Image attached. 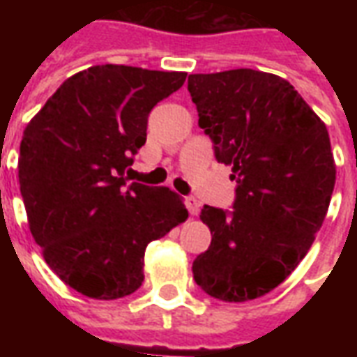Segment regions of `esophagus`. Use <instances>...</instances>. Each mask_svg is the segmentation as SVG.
<instances>
[{
  "mask_svg": "<svg viewBox=\"0 0 357 357\" xmlns=\"http://www.w3.org/2000/svg\"><path fill=\"white\" fill-rule=\"evenodd\" d=\"M185 204H187V210H189V214H191V216H197V214H199V210H201V202L197 201L195 197H187Z\"/></svg>",
  "mask_w": 357,
  "mask_h": 357,
  "instance_id": "esophagus-1",
  "label": "esophagus"
}]
</instances>
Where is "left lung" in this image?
<instances>
[{"mask_svg":"<svg viewBox=\"0 0 357 357\" xmlns=\"http://www.w3.org/2000/svg\"><path fill=\"white\" fill-rule=\"evenodd\" d=\"M187 89L237 181L231 214L202 208L212 243L195 258V283L224 302L260 298L296 269L327 216L337 179L327 126L277 74H191Z\"/></svg>","mask_w":357,"mask_h":357,"instance_id":"obj_1","label":"left lung"}]
</instances>
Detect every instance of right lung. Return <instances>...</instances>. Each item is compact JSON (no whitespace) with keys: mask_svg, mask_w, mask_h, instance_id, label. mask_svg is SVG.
<instances>
[{"mask_svg":"<svg viewBox=\"0 0 357 357\" xmlns=\"http://www.w3.org/2000/svg\"><path fill=\"white\" fill-rule=\"evenodd\" d=\"M187 73L89 66L63 82L22 133L20 195L28 227L59 279L116 300L141 287L151 241L187 220L170 187L126 181L147 141V116Z\"/></svg>","mask_w":357,"mask_h":357,"instance_id":"right-lung-1","label":"right lung"}]
</instances>
